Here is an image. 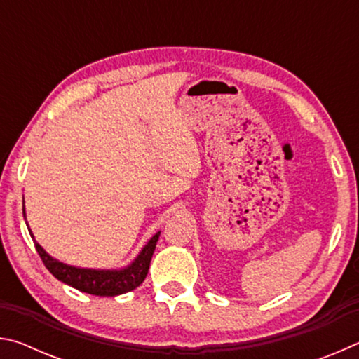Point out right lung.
I'll return each mask as SVG.
<instances>
[{
	"label": "right lung",
	"mask_w": 359,
	"mask_h": 359,
	"mask_svg": "<svg viewBox=\"0 0 359 359\" xmlns=\"http://www.w3.org/2000/svg\"><path fill=\"white\" fill-rule=\"evenodd\" d=\"M23 218L27 220L25 205H23ZM27 226L42 263H44V266L53 277L58 278L60 282L69 285L72 288L82 291V293L111 297L128 293V291L137 288L144 282V278L147 277L158 238H160V233L151 236L150 241L142 247V250L137 253V257L130 264L118 267V269H93V267H79L66 264L60 259L50 257L36 242L28 223Z\"/></svg>",
	"instance_id": "right-lung-1"
}]
</instances>
